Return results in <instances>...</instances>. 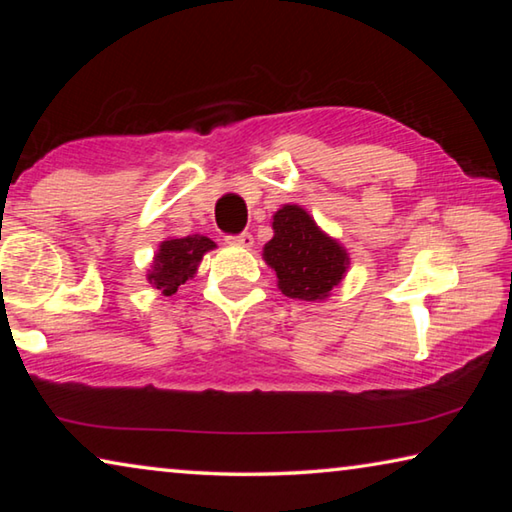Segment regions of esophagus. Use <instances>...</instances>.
Returning <instances> with one entry per match:
<instances>
[{
    "instance_id": "obj_1",
    "label": "esophagus",
    "mask_w": 512,
    "mask_h": 512,
    "mask_svg": "<svg viewBox=\"0 0 512 512\" xmlns=\"http://www.w3.org/2000/svg\"><path fill=\"white\" fill-rule=\"evenodd\" d=\"M228 244L239 246V248H250L253 246V235H250V232H241L237 237H228Z\"/></svg>"
}]
</instances>
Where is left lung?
I'll return each mask as SVG.
<instances>
[{
	"mask_svg": "<svg viewBox=\"0 0 512 512\" xmlns=\"http://www.w3.org/2000/svg\"><path fill=\"white\" fill-rule=\"evenodd\" d=\"M273 239L262 250L264 262L277 275L284 296L323 302L339 287L350 268V253L329 237L305 207L282 205L273 214Z\"/></svg>",
	"mask_w": 512,
	"mask_h": 512,
	"instance_id": "obj_1",
	"label": "left lung"
}]
</instances>
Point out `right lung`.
I'll return each mask as SVG.
<instances>
[{
    "label": "right lung",
    "mask_w": 512,
    "mask_h": 512,
    "mask_svg": "<svg viewBox=\"0 0 512 512\" xmlns=\"http://www.w3.org/2000/svg\"><path fill=\"white\" fill-rule=\"evenodd\" d=\"M216 244L203 235L189 237H169L160 241L158 253L153 255V262L146 280L153 289H158L162 296H173L180 284L192 280L198 271V264L203 262V255L214 250Z\"/></svg>",
    "instance_id": "obj_1"
}]
</instances>
